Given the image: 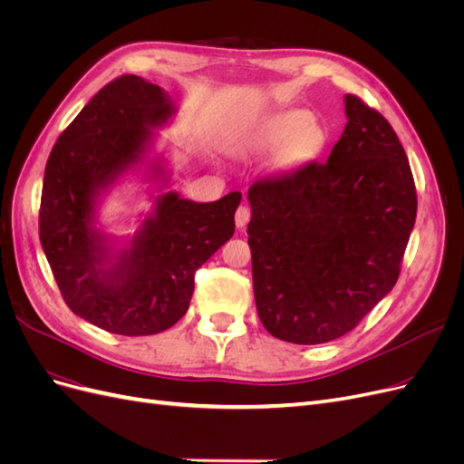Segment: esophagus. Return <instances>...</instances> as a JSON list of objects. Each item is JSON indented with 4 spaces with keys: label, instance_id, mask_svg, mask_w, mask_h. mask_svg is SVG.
Segmentation results:
<instances>
[{
    "label": "esophagus",
    "instance_id": "esophagus-1",
    "mask_svg": "<svg viewBox=\"0 0 464 464\" xmlns=\"http://www.w3.org/2000/svg\"><path fill=\"white\" fill-rule=\"evenodd\" d=\"M247 222H249V208L246 205H240L236 210V227L244 230L247 227Z\"/></svg>",
    "mask_w": 464,
    "mask_h": 464
}]
</instances>
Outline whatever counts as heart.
I'll use <instances>...</instances> for the list:
<instances>
[{
    "instance_id": "heart-1",
    "label": "heart",
    "mask_w": 464,
    "mask_h": 464,
    "mask_svg": "<svg viewBox=\"0 0 464 464\" xmlns=\"http://www.w3.org/2000/svg\"><path fill=\"white\" fill-rule=\"evenodd\" d=\"M323 143H325V131L315 121L312 111L286 110L257 123L236 143V152L247 157V154H265L283 146L276 164L292 168L312 160L323 149Z\"/></svg>"
}]
</instances>
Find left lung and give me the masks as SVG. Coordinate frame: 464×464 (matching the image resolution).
I'll return each mask as SVG.
<instances>
[{
    "label": "left lung",
    "instance_id": "obj_1",
    "mask_svg": "<svg viewBox=\"0 0 464 464\" xmlns=\"http://www.w3.org/2000/svg\"><path fill=\"white\" fill-rule=\"evenodd\" d=\"M344 114L325 164L247 191L257 314L273 336L294 344L339 339L387 296L416 220L414 178L397 133L353 94Z\"/></svg>",
    "mask_w": 464,
    "mask_h": 464
}]
</instances>
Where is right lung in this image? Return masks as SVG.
I'll list each match as a JSON object with an SVG mask.
<instances>
[{
    "mask_svg": "<svg viewBox=\"0 0 464 464\" xmlns=\"http://www.w3.org/2000/svg\"><path fill=\"white\" fill-rule=\"evenodd\" d=\"M164 89L123 75L98 91L53 145L40 201V244L75 315L108 333L157 334L186 315L195 271L234 234L242 195L195 203L164 191V154H150L157 131L176 116ZM130 173L159 196L131 238L97 222L105 195Z\"/></svg>",
    "mask_w": 464,
    "mask_h": 464,
    "instance_id": "1",
    "label": "right lung"
}]
</instances>
